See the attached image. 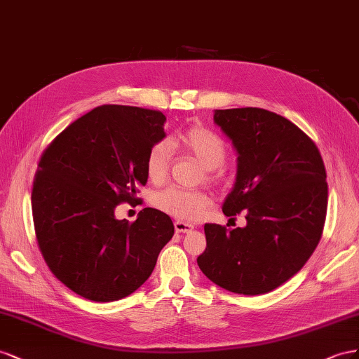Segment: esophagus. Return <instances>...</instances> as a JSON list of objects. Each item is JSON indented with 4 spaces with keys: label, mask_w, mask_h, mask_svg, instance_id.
Listing matches in <instances>:
<instances>
[{
    "label": "esophagus",
    "mask_w": 359,
    "mask_h": 359,
    "mask_svg": "<svg viewBox=\"0 0 359 359\" xmlns=\"http://www.w3.org/2000/svg\"><path fill=\"white\" fill-rule=\"evenodd\" d=\"M174 229H176L177 233H188V231L194 230V225L188 224V222H183V221H176L174 222Z\"/></svg>",
    "instance_id": "34e87169"
}]
</instances>
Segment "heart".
Here are the masks:
<instances>
[{"label":"heart","instance_id":"heart-1","mask_svg":"<svg viewBox=\"0 0 359 359\" xmlns=\"http://www.w3.org/2000/svg\"><path fill=\"white\" fill-rule=\"evenodd\" d=\"M172 144L196 156L209 171L210 180H218L215 168L221 167L227 158V147L215 132L200 125L180 129L172 138ZM171 162V153L165 142H156L150 147L146 156V174L150 182L161 183L167 179ZM153 204L161 212L180 221H197L206 210L209 197L206 192L167 188L153 197Z\"/></svg>","mask_w":359,"mask_h":359}]
</instances>
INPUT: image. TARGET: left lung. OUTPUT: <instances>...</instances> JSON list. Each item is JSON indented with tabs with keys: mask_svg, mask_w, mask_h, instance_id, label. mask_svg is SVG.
I'll use <instances>...</instances> for the list:
<instances>
[{
	"mask_svg": "<svg viewBox=\"0 0 359 359\" xmlns=\"http://www.w3.org/2000/svg\"><path fill=\"white\" fill-rule=\"evenodd\" d=\"M213 120L238 151V176L225 217L247 225L204 224L206 250L197 263L219 287L263 294L290 280L322 238L327 183L314 141L283 116L262 108L217 109Z\"/></svg>",
	"mask_w": 359,
	"mask_h": 359,
	"instance_id": "8db88e82",
	"label": "left lung"
}]
</instances>
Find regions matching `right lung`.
Returning <instances> with one entry per match:
<instances>
[{"label":"right lung","instance_id":"obj_1","mask_svg":"<svg viewBox=\"0 0 359 359\" xmlns=\"http://www.w3.org/2000/svg\"><path fill=\"white\" fill-rule=\"evenodd\" d=\"M161 111L102 105L79 117L43 150L32 209L40 252L57 278L95 302L134 293L172 238L167 213L146 208L116 219L120 203H138L146 156L163 137Z\"/></svg>","mask_w":359,"mask_h":359}]
</instances>
